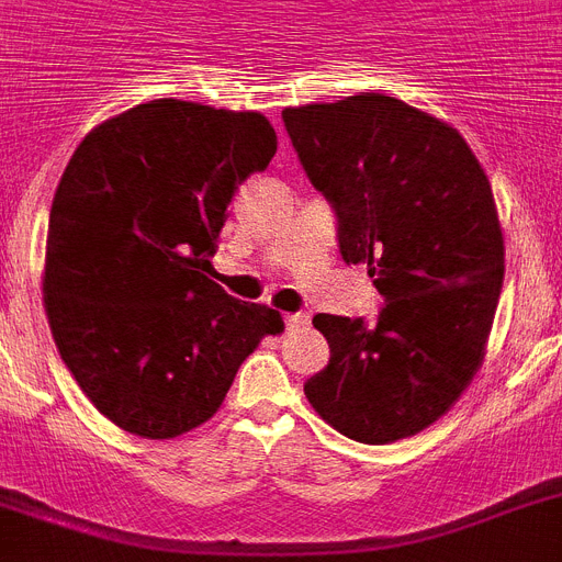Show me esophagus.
I'll return each instance as SVG.
<instances>
[{
    "label": "esophagus",
    "mask_w": 562,
    "mask_h": 562,
    "mask_svg": "<svg viewBox=\"0 0 562 562\" xmlns=\"http://www.w3.org/2000/svg\"><path fill=\"white\" fill-rule=\"evenodd\" d=\"M310 315L307 313H286L284 315V327L286 330H301V327H307Z\"/></svg>",
    "instance_id": "1"
}]
</instances>
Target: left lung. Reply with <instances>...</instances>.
<instances>
[{
	"mask_svg": "<svg viewBox=\"0 0 562 562\" xmlns=\"http://www.w3.org/2000/svg\"><path fill=\"white\" fill-rule=\"evenodd\" d=\"M310 183L336 215L345 263H368L375 324L318 313L330 361L304 382L345 437L387 445L439 419L474 379L503 290L491 183L462 134L396 97L284 109Z\"/></svg>",
	"mask_w": 562,
	"mask_h": 562,
	"instance_id": "1",
	"label": "left lung"
}]
</instances>
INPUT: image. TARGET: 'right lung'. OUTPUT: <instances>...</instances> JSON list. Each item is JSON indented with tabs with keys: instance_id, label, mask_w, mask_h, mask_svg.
Listing matches in <instances>:
<instances>
[{
	"instance_id": "right-lung-1",
	"label": "right lung",
	"mask_w": 562,
	"mask_h": 562,
	"mask_svg": "<svg viewBox=\"0 0 562 562\" xmlns=\"http://www.w3.org/2000/svg\"><path fill=\"white\" fill-rule=\"evenodd\" d=\"M276 148L258 111L151 100L97 125L65 166L42 295L65 368L117 428H198L240 361L284 330L206 276L232 194Z\"/></svg>"
}]
</instances>
